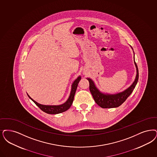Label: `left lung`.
Here are the masks:
<instances>
[{"label":"left lung","mask_w":157,"mask_h":157,"mask_svg":"<svg viewBox=\"0 0 157 157\" xmlns=\"http://www.w3.org/2000/svg\"><path fill=\"white\" fill-rule=\"evenodd\" d=\"M133 50L132 46H130ZM134 52V51H133ZM134 63L136 68V76L134 81L125 90L119 93L110 94L107 93H103L99 90V89L96 87L94 81L88 78H86L89 82V89L91 94L94 99L95 102L101 108H114L120 106L122 105L127 98L131 94L133 90L136 87L138 80V69L137 65L135 62L134 59Z\"/></svg>","instance_id":"1"}]
</instances>
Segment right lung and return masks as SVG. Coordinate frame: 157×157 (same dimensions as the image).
<instances>
[{"label": "right lung", "mask_w": 157, "mask_h": 157, "mask_svg": "<svg viewBox=\"0 0 157 157\" xmlns=\"http://www.w3.org/2000/svg\"><path fill=\"white\" fill-rule=\"evenodd\" d=\"M81 79V76H79L74 81L71 86V90L70 92L69 98L65 103L61 105H41L37 103V101H34L32 98L27 94L29 98L32 100L37 106L42 111L48 114H59V113H63L67 110H68L70 107L71 106L72 102L74 101V96L75 94L76 90L78 87V83Z\"/></svg>", "instance_id": "1"}]
</instances>
